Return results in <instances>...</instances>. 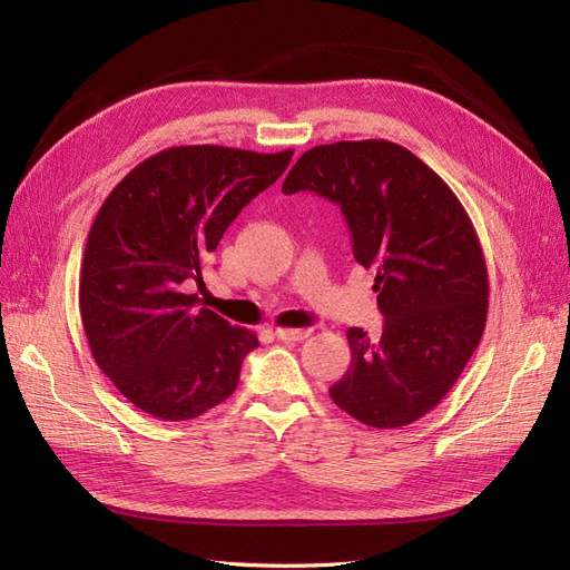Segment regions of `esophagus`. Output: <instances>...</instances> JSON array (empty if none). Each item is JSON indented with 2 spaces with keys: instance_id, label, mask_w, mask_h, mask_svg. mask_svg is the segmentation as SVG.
I'll use <instances>...</instances> for the list:
<instances>
[{
  "instance_id": "obj_1",
  "label": "esophagus",
  "mask_w": 570,
  "mask_h": 570,
  "mask_svg": "<svg viewBox=\"0 0 570 570\" xmlns=\"http://www.w3.org/2000/svg\"><path fill=\"white\" fill-rule=\"evenodd\" d=\"M308 327H275V337L285 340V342H299L304 337H308Z\"/></svg>"
}]
</instances>
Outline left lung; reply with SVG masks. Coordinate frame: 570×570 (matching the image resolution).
Listing matches in <instances>:
<instances>
[{
  "label": "left lung",
  "mask_w": 570,
  "mask_h": 570,
  "mask_svg": "<svg viewBox=\"0 0 570 570\" xmlns=\"http://www.w3.org/2000/svg\"><path fill=\"white\" fill-rule=\"evenodd\" d=\"M340 204L354 258L375 268L383 335L350 327L333 402L371 428H402L459 381L488 321V266L473 223L433 168L387 140L304 151L283 183Z\"/></svg>",
  "instance_id": "8db88e82"
}]
</instances>
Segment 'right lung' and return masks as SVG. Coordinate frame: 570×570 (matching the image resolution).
<instances>
[{"mask_svg": "<svg viewBox=\"0 0 570 570\" xmlns=\"http://www.w3.org/2000/svg\"><path fill=\"white\" fill-rule=\"evenodd\" d=\"M292 154L168 147L101 204L82 256L80 318L97 366L137 409L189 421L235 392L256 333L199 308L187 283H202L206 256Z\"/></svg>", "mask_w": 570, "mask_h": 570, "instance_id": "1", "label": "right lung"}]
</instances>
